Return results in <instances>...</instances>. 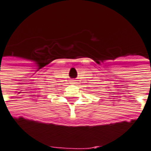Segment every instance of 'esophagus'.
<instances>
[{"mask_svg": "<svg viewBox=\"0 0 151 151\" xmlns=\"http://www.w3.org/2000/svg\"><path fill=\"white\" fill-rule=\"evenodd\" d=\"M71 82H72V83H75V80H72V81H71Z\"/></svg>", "mask_w": 151, "mask_h": 151, "instance_id": "1", "label": "esophagus"}]
</instances>
